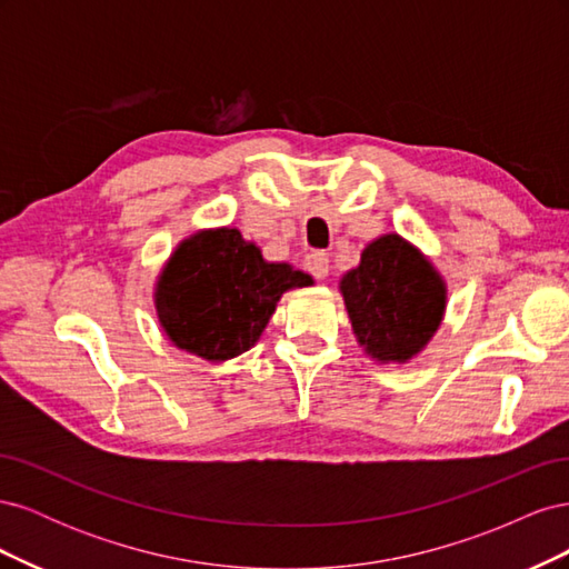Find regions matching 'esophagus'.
I'll use <instances>...</instances> for the list:
<instances>
[{
	"label": "esophagus",
	"mask_w": 569,
	"mask_h": 569,
	"mask_svg": "<svg viewBox=\"0 0 569 569\" xmlns=\"http://www.w3.org/2000/svg\"><path fill=\"white\" fill-rule=\"evenodd\" d=\"M306 268L313 274L316 280H325L327 272H330V256L322 251H313L306 256Z\"/></svg>",
	"instance_id": "obj_1"
}]
</instances>
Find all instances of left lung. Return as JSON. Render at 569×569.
<instances>
[{"label":"left lung","instance_id":"obj_1","mask_svg":"<svg viewBox=\"0 0 569 569\" xmlns=\"http://www.w3.org/2000/svg\"><path fill=\"white\" fill-rule=\"evenodd\" d=\"M339 291L358 347L382 366L410 363L443 322L449 289L435 263L399 232L360 251Z\"/></svg>","mask_w":569,"mask_h":569}]
</instances>
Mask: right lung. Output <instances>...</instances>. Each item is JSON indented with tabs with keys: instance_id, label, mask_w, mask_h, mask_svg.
<instances>
[{
	"instance_id": "add662e5",
	"label": "right lung",
	"mask_w": 569,
	"mask_h": 569,
	"mask_svg": "<svg viewBox=\"0 0 569 569\" xmlns=\"http://www.w3.org/2000/svg\"><path fill=\"white\" fill-rule=\"evenodd\" d=\"M308 284L311 274L266 261L237 228H209L168 256L153 306L173 347L222 363L256 347L284 291Z\"/></svg>"
}]
</instances>
